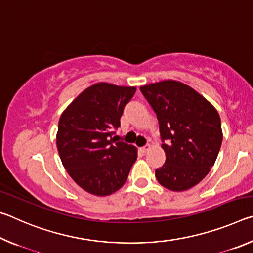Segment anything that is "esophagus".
Returning <instances> with one entry per match:
<instances>
[{"mask_svg":"<svg viewBox=\"0 0 253 253\" xmlns=\"http://www.w3.org/2000/svg\"><path fill=\"white\" fill-rule=\"evenodd\" d=\"M151 147H152V145L151 144H147V145H145L144 147H140V151H142L143 153H147L149 149H151Z\"/></svg>","mask_w":253,"mask_h":253,"instance_id":"34e87169","label":"esophagus"}]
</instances>
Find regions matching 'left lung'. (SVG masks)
Segmentation results:
<instances>
[{"label": "left lung", "mask_w": 253, "mask_h": 253, "mask_svg": "<svg viewBox=\"0 0 253 253\" xmlns=\"http://www.w3.org/2000/svg\"><path fill=\"white\" fill-rule=\"evenodd\" d=\"M140 91L155 111L166 161L155 170L162 186L186 191L207 176L222 144L221 119L200 93L176 80L145 84Z\"/></svg>", "instance_id": "obj_1"}]
</instances>
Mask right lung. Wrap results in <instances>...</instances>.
Instances as JSON below:
<instances>
[{"instance_id": "obj_1", "label": "right lung", "mask_w": 253, "mask_h": 253, "mask_svg": "<svg viewBox=\"0 0 253 253\" xmlns=\"http://www.w3.org/2000/svg\"><path fill=\"white\" fill-rule=\"evenodd\" d=\"M136 87L98 83L80 93L59 119L57 147L68 174L88 193L106 196L124 184L137 148L117 142L124 108Z\"/></svg>"}]
</instances>
